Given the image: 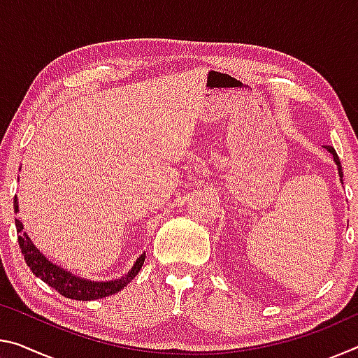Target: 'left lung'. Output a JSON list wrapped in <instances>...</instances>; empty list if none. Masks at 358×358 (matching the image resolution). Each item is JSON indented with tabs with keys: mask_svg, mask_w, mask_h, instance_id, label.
Wrapping results in <instances>:
<instances>
[{
	"mask_svg": "<svg viewBox=\"0 0 358 358\" xmlns=\"http://www.w3.org/2000/svg\"><path fill=\"white\" fill-rule=\"evenodd\" d=\"M327 150L330 151V153L333 155V159H335V162H336V166H338V172H339V177L343 178V167H341V161H339V157H338V155H336V151H335V148L333 147H325Z\"/></svg>",
	"mask_w": 358,
	"mask_h": 358,
	"instance_id": "8db88e82",
	"label": "left lung"
}]
</instances>
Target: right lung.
<instances>
[{
    "label": "right lung",
    "instance_id": "obj_1",
    "mask_svg": "<svg viewBox=\"0 0 358 358\" xmlns=\"http://www.w3.org/2000/svg\"><path fill=\"white\" fill-rule=\"evenodd\" d=\"M14 210L15 211L19 210L17 196L14 199ZM15 226H17V232H19L20 250H22L23 257H25V262L29 266V270H31L36 276H39L42 281L47 282L48 286H52L53 289L58 290V294L64 295L66 299L88 301V300L104 299L107 295L117 294L118 290H121L124 286H128V282H131L132 278L141 271L142 265L145 262V256L138 257L129 273L117 281L94 282V281L80 280V278L72 276L69 271L59 268V266H57L55 264L48 262V260L42 256L38 250H36L34 245L31 243V240L28 238V235L25 232L22 234L23 226L19 220H15Z\"/></svg>",
    "mask_w": 358,
    "mask_h": 358
}]
</instances>
